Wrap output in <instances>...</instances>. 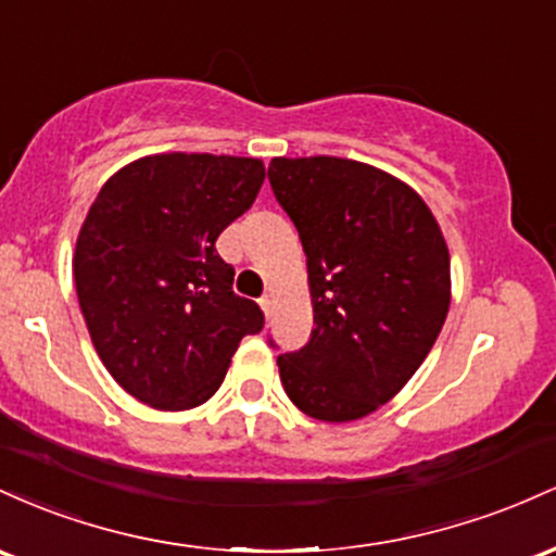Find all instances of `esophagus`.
I'll return each instance as SVG.
<instances>
[{"label":"esophagus","mask_w":556,"mask_h":556,"mask_svg":"<svg viewBox=\"0 0 556 556\" xmlns=\"http://www.w3.org/2000/svg\"><path fill=\"white\" fill-rule=\"evenodd\" d=\"M260 307H262V312H265L267 317H270V312H273V296L270 294H265L260 299Z\"/></svg>","instance_id":"1"}]
</instances>
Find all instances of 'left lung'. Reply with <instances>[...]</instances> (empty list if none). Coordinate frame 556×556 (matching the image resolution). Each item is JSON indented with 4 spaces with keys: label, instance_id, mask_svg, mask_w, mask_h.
I'll return each mask as SVG.
<instances>
[{
    "label": "left lung",
    "instance_id": "8db88e82",
    "mask_svg": "<svg viewBox=\"0 0 556 556\" xmlns=\"http://www.w3.org/2000/svg\"><path fill=\"white\" fill-rule=\"evenodd\" d=\"M273 194L307 254L315 328L278 354L304 415L376 413L428 357L448 312V249L428 204L389 173L341 157H276Z\"/></svg>",
    "mask_w": 556,
    "mask_h": 556
}]
</instances>
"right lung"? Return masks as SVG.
I'll list each match as a JSON object with an SVG mask.
<instances>
[{
  "instance_id": "add662e5",
  "label": "right lung",
  "mask_w": 556,
  "mask_h": 556,
  "mask_svg": "<svg viewBox=\"0 0 556 556\" xmlns=\"http://www.w3.org/2000/svg\"><path fill=\"white\" fill-rule=\"evenodd\" d=\"M262 180L260 160L173 152L130 162L93 199L73 260L78 304L110 376L149 407L207 402L265 326L215 249Z\"/></svg>"
}]
</instances>
